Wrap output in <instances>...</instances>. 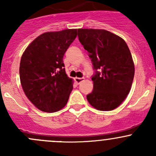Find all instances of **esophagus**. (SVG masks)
I'll return each instance as SVG.
<instances>
[{
    "label": "esophagus",
    "instance_id": "esophagus-1",
    "mask_svg": "<svg viewBox=\"0 0 156 156\" xmlns=\"http://www.w3.org/2000/svg\"><path fill=\"white\" fill-rule=\"evenodd\" d=\"M84 80V78H75V81L77 84H79L80 83L82 82Z\"/></svg>",
    "mask_w": 156,
    "mask_h": 156
}]
</instances>
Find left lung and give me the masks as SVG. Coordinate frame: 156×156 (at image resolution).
<instances>
[{"instance_id":"1","label":"left lung","mask_w":156,"mask_h":156,"mask_svg":"<svg viewBox=\"0 0 156 156\" xmlns=\"http://www.w3.org/2000/svg\"><path fill=\"white\" fill-rule=\"evenodd\" d=\"M78 36L96 70L91 78L94 90L87 95L88 103L100 111L115 109L127 97L134 76L126 42L104 29H78Z\"/></svg>"}]
</instances>
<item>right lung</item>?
I'll return each instance as SVG.
<instances>
[{"label":"right lung","mask_w":156,"mask_h":156,"mask_svg":"<svg viewBox=\"0 0 156 156\" xmlns=\"http://www.w3.org/2000/svg\"><path fill=\"white\" fill-rule=\"evenodd\" d=\"M77 36V29L45 32L36 37L22 56L20 82L35 107L55 112L66 105L73 80L65 71L63 56Z\"/></svg>","instance_id":"obj_1"}]
</instances>
